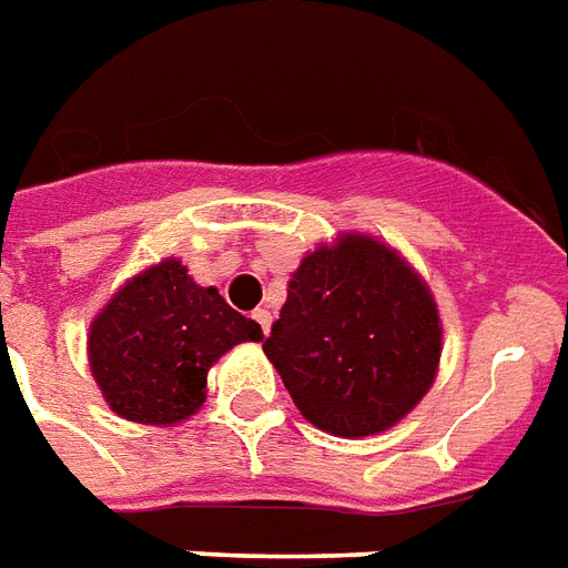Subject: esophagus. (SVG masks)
Listing matches in <instances>:
<instances>
[{"label":"esophagus","instance_id":"esophagus-1","mask_svg":"<svg viewBox=\"0 0 568 568\" xmlns=\"http://www.w3.org/2000/svg\"><path fill=\"white\" fill-rule=\"evenodd\" d=\"M252 318L258 322V327H262V334H267V327H271V313H267V310H262V306H258V310L252 313Z\"/></svg>","mask_w":568,"mask_h":568}]
</instances>
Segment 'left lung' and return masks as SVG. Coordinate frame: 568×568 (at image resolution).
<instances>
[{"label": "left lung", "instance_id": "obj_1", "mask_svg": "<svg viewBox=\"0 0 568 568\" xmlns=\"http://www.w3.org/2000/svg\"><path fill=\"white\" fill-rule=\"evenodd\" d=\"M439 346L436 304L418 273L385 243L346 234L292 273L264 355L306 422L358 439L422 400Z\"/></svg>", "mask_w": 568, "mask_h": 568}]
</instances>
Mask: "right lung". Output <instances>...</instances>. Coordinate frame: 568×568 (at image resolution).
Wrapping results in <instances>:
<instances>
[{"mask_svg": "<svg viewBox=\"0 0 568 568\" xmlns=\"http://www.w3.org/2000/svg\"><path fill=\"white\" fill-rule=\"evenodd\" d=\"M246 339H262V327L168 258L123 285L92 322L90 367L113 413L171 427L204 403L213 361Z\"/></svg>", "mask_w": 568, "mask_h": 568, "instance_id": "1", "label": "right lung"}]
</instances>
